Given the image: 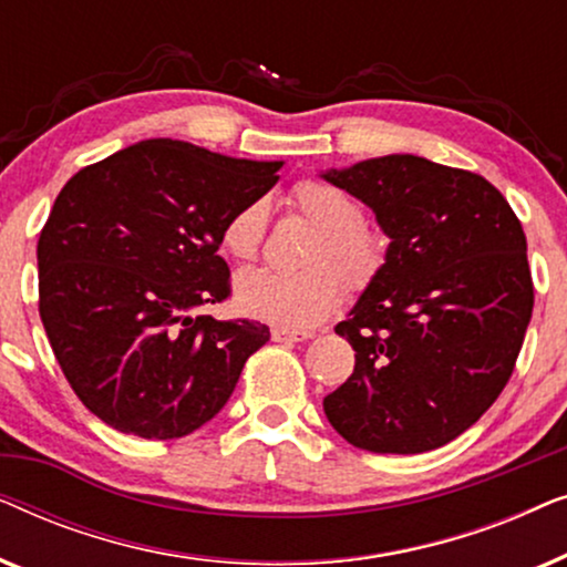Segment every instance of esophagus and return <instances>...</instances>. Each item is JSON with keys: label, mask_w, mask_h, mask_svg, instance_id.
<instances>
[{"label": "esophagus", "mask_w": 567, "mask_h": 567, "mask_svg": "<svg viewBox=\"0 0 567 567\" xmlns=\"http://www.w3.org/2000/svg\"><path fill=\"white\" fill-rule=\"evenodd\" d=\"M270 336H274L276 343H305V340L315 338V332H309V330H284V328H276L274 332H270Z\"/></svg>", "instance_id": "34e87169"}]
</instances>
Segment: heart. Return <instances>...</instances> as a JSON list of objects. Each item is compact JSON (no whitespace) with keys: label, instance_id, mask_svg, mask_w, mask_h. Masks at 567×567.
<instances>
[{"label":"heart","instance_id":"obj_1","mask_svg":"<svg viewBox=\"0 0 567 567\" xmlns=\"http://www.w3.org/2000/svg\"><path fill=\"white\" fill-rule=\"evenodd\" d=\"M291 212L317 229L309 243L301 274L247 270L235 281V301L255 320L284 330H309L320 324L351 291L374 286L386 266L384 231L363 219L351 193L324 181H301L289 196ZM268 208L260 200L235 212L221 229V250L239 262L258 258L266 235Z\"/></svg>","mask_w":567,"mask_h":567}]
</instances>
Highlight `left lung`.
<instances>
[{"label":"left lung","instance_id":"left-lung-1","mask_svg":"<svg viewBox=\"0 0 567 567\" xmlns=\"http://www.w3.org/2000/svg\"><path fill=\"white\" fill-rule=\"evenodd\" d=\"M322 177L363 200L390 237L379 281L336 324L355 367L322 400L324 415L367 452L444 446L514 374L534 307L522 221L483 175L415 154Z\"/></svg>","mask_w":567,"mask_h":567}]
</instances>
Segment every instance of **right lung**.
Returning a JSON list of instances; mask_svg holds the SVG:
<instances>
[{
  "mask_svg": "<svg viewBox=\"0 0 567 567\" xmlns=\"http://www.w3.org/2000/svg\"><path fill=\"white\" fill-rule=\"evenodd\" d=\"M281 165L146 138L61 188L38 239V312L66 382L111 429L188 436L268 343L266 324L198 309L231 293L221 229Z\"/></svg>",
  "mask_w": 567,
  "mask_h": 567,
  "instance_id": "obj_1",
  "label": "right lung"
}]
</instances>
